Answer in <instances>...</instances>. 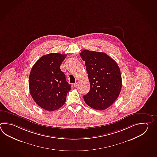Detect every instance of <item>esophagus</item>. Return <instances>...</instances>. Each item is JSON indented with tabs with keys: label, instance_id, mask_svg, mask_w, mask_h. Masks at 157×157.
<instances>
[{
	"label": "esophagus",
	"instance_id": "obj_1",
	"mask_svg": "<svg viewBox=\"0 0 157 157\" xmlns=\"http://www.w3.org/2000/svg\"><path fill=\"white\" fill-rule=\"evenodd\" d=\"M78 86V83L77 82L76 83H75L74 84V87H77Z\"/></svg>",
	"mask_w": 157,
	"mask_h": 157
}]
</instances>
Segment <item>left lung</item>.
Listing matches in <instances>:
<instances>
[{
  "instance_id": "obj_1",
  "label": "left lung",
  "mask_w": 157,
  "mask_h": 157,
  "mask_svg": "<svg viewBox=\"0 0 157 157\" xmlns=\"http://www.w3.org/2000/svg\"><path fill=\"white\" fill-rule=\"evenodd\" d=\"M80 56L90 81V92L83 96L88 106L97 110L109 108L121 92L122 79L118 65L104 52L84 50Z\"/></svg>"
}]
</instances>
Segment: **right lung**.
<instances>
[{
    "mask_svg": "<svg viewBox=\"0 0 157 157\" xmlns=\"http://www.w3.org/2000/svg\"><path fill=\"white\" fill-rule=\"evenodd\" d=\"M67 55L51 53L40 58L32 67L29 88L32 98L42 109L52 111L66 101L71 88L60 67Z\"/></svg>",
    "mask_w": 157,
    "mask_h": 157,
    "instance_id": "right-lung-1",
    "label": "right lung"
}]
</instances>
